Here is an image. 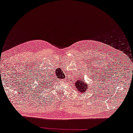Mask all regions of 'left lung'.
Listing matches in <instances>:
<instances>
[{"instance_id": "left-lung-1", "label": "left lung", "mask_w": 133, "mask_h": 133, "mask_svg": "<svg viewBox=\"0 0 133 133\" xmlns=\"http://www.w3.org/2000/svg\"><path fill=\"white\" fill-rule=\"evenodd\" d=\"M74 84L79 92L84 93L86 90H87V84L84 81H82V80L78 79L76 82H75Z\"/></svg>"}]
</instances>
